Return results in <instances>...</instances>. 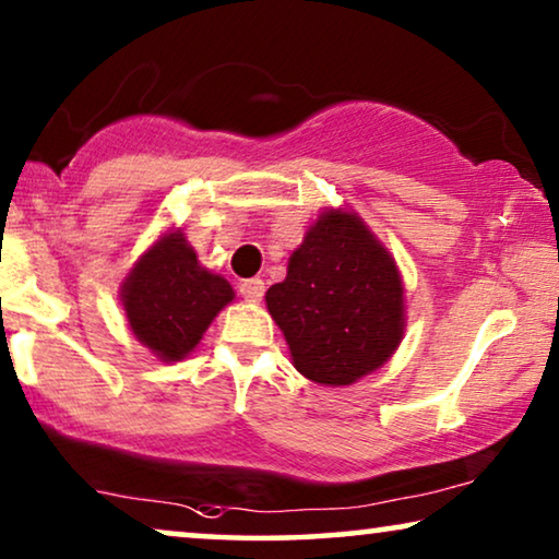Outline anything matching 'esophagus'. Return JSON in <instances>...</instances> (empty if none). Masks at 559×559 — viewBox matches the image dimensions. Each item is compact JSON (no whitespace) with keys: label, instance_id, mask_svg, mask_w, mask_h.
<instances>
[{"label":"esophagus","instance_id":"34e87169","mask_svg":"<svg viewBox=\"0 0 559 559\" xmlns=\"http://www.w3.org/2000/svg\"><path fill=\"white\" fill-rule=\"evenodd\" d=\"M239 293L247 302H259L264 297V282L259 277H251V280H243L239 285Z\"/></svg>","mask_w":559,"mask_h":559}]
</instances>
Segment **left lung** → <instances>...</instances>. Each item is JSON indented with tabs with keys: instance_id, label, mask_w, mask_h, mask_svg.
<instances>
[{
	"instance_id": "8db88e82",
	"label": "left lung",
	"mask_w": 559,
	"mask_h": 559,
	"mask_svg": "<svg viewBox=\"0 0 559 559\" xmlns=\"http://www.w3.org/2000/svg\"><path fill=\"white\" fill-rule=\"evenodd\" d=\"M295 369L316 384L348 386L384 366L404 333L394 257L354 211L331 209L293 251L287 277L266 289Z\"/></svg>"
}]
</instances>
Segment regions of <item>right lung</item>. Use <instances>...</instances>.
<instances>
[{
	"mask_svg": "<svg viewBox=\"0 0 559 559\" xmlns=\"http://www.w3.org/2000/svg\"><path fill=\"white\" fill-rule=\"evenodd\" d=\"M231 300V285L201 266L180 228L159 236L121 282L129 328L167 364L186 358Z\"/></svg>",
	"mask_w": 559,
	"mask_h": 559,
	"instance_id": "right-lung-1",
	"label": "right lung"
}]
</instances>
